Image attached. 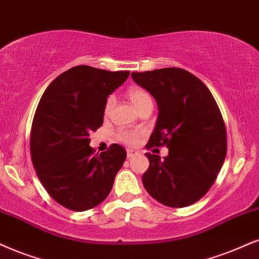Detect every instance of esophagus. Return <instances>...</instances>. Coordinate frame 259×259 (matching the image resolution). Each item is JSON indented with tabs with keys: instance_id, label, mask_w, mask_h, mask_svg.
Instances as JSON below:
<instances>
[{
	"instance_id": "1",
	"label": "esophagus",
	"mask_w": 259,
	"mask_h": 259,
	"mask_svg": "<svg viewBox=\"0 0 259 259\" xmlns=\"http://www.w3.org/2000/svg\"><path fill=\"white\" fill-rule=\"evenodd\" d=\"M136 154H137L136 150H134V149H126V156H127V159L133 158V156H135Z\"/></svg>"
}]
</instances>
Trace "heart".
<instances>
[{
  "mask_svg": "<svg viewBox=\"0 0 259 259\" xmlns=\"http://www.w3.org/2000/svg\"><path fill=\"white\" fill-rule=\"evenodd\" d=\"M127 98H129L130 103L133 104L134 107H135L137 111H139L142 106H145L146 104L152 103V99H150L149 94L142 90L130 91L129 94H127ZM113 105H114V98L110 97L109 99L106 100L105 107H104V114H105V116H109L111 110L113 109ZM137 136H139V134L136 132H126V130H123V132H119L117 134L118 140L122 141L124 143H127V145H134V143H136Z\"/></svg>",
  "mask_w": 259,
  "mask_h": 259,
  "instance_id": "obj_1",
  "label": "heart"
}]
</instances>
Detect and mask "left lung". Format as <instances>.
<instances>
[{"instance_id": "1", "label": "left lung", "mask_w": 259, "mask_h": 259, "mask_svg": "<svg viewBox=\"0 0 259 259\" xmlns=\"http://www.w3.org/2000/svg\"><path fill=\"white\" fill-rule=\"evenodd\" d=\"M132 77L158 104L148 147L168 148L163 158L146 154L149 167L142 176L143 186L167 207H188L207 194L226 156V127L217 101L198 77L181 68L133 73Z\"/></svg>"}]
</instances>
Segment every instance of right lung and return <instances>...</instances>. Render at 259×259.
<instances>
[{"mask_svg": "<svg viewBox=\"0 0 259 259\" xmlns=\"http://www.w3.org/2000/svg\"><path fill=\"white\" fill-rule=\"evenodd\" d=\"M129 74L76 65L55 78L39 101L31 132L32 162L49 195L70 210L100 204L125 161L119 145L93 154L88 136L101 126L107 98Z\"/></svg>", "mask_w": 259, "mask_h": 259, "instance_id": "obj_1", "label": "right lung"}]
</instances>
